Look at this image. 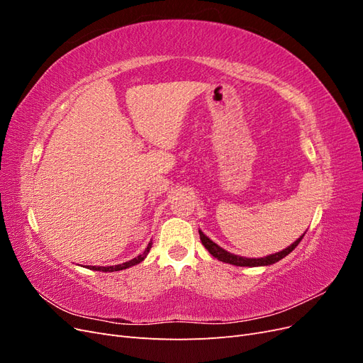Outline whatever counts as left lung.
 Segmentation results:
<instances>
[{"mask_svg":"<svg viewBox=\"0 0 363 363\" xmlns=\"http://www.w3.org/2000/svg\"><path fill=\"white\" fill-rule=\"evenodd\" d=\"M200 232V239H201V244L206 247V250L211 252V255L213 257H216L218 260H221L224 263H230V265H236V267H268V265H272V263H276L279 260H281L283 257H286L291 251H294V248L300 244V240L303 239L304 233L295 240V242H292L288 248H284L279 252H274V255H269V256H265V257H242V256H238V255H233V252H228L227 250L221 248L218 244H215L213 240L211 238H207L201 230H199Z\"/></svg>","mask_w":363,"mask_h":363,"instance_id":"1","label":"left lung"}]
</instances>
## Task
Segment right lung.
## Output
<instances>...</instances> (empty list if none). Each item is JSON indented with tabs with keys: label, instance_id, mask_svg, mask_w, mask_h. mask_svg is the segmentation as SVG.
I'll return each mask as SVG.
<instances>
[{
	"label": "right lung",
	"instance_id": "add662e5",
	"mask_svg": "<svg viewBox=\"0 0 363 363\" xmlns=\"http://www.w3.org/2000/svg\"><path fill=\"white\" fill-rule=\"evenodd\" d=\"M151 245H152V242L150 240V244L147 245L145 251L142 252V255H139L138 257L131 259V260H128V262H125V263H119V265H113V267H87V268L92 269V271H103V272H113V271L127 269V268H130V267H135V265H138V263H140L142 260H144V259L147 257L148 252H150V250H151Z\"/></svg>",
	"mask_w": 363,
	"mask_h": 363
}]
</instances>
